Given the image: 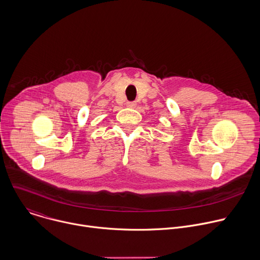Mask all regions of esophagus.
I'll return each mask as SVG.
<instances>
[{
	"label": "esophagus",
	"instance_id": "34e87169",
	"mask_svg": "<svg viewBox=\"0 0 260 260\" xmlns=\"http://www.w3.org/2000/svg\"><path fill=\"white\" fill-rule=\"evenodd\" d=\"M126 106L129 108H135L137 106V102H127Z\"/></svg>",
	"mask_w": 260,
	"mask_h": 260
}]
</instances>
